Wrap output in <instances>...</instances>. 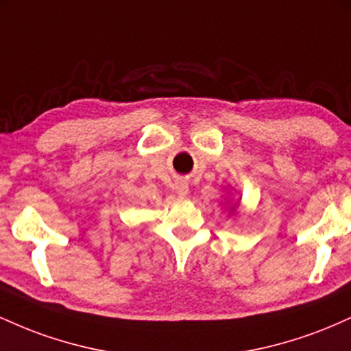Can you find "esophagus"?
Wrapping results in <instances>:
<instances>
[{"label":"esophagus","mask_w":351,"mask_h":351,"mask_svg":"<svg viewBox=\"0 0 351 351\" xmlns=\"http://www.w3.org/2000/svg\"><path fill=\"white\" fill-rule=\"evenodd\" d=\"M175 193L180 196V198H184V196H188V183L186 181H176L175 184Z\"/></svg>","instance_id":"1"}]
</instances>
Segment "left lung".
<instances>
[{
    "label": "left lung",
    "instance_id": "8db88e82",
    "mask_svg": "<svg viewBox=\"0 0 351 351\" xmlns=\"http://www.w3.org/2000/svg\"><path fill=\"white\" fill-rule=\"evenodd\" d=\"M226 189V188H224ZM239 201H241V198L237 199V201H232V199H228V211H229V215L231 216H234L236 215V208H237V204H239Z\"/></svg>",
    "mask_w": 351,
    "mask_h": 351
}]
</instances>
